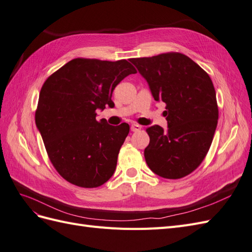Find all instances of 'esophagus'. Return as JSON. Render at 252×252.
I'll list each match as a JSON object with an SVG mask.
<instances>
[{"mask_svg": "<svg viewBox=\"0 0 252 252\" xmlns=\"http://www.w3.org/2000/svg\"><path fill=\"white\" fill-rule=\"evenodd\" d=\"M130 129H131V131L136 132V131H140V130H141L142 126H140V125H138V124H132L131 127H130Z\"/></svg>", "mask_w": 252, "mask_h": 252, "instance_id": "34e87169", "label": "esophagus"}]
</instances>
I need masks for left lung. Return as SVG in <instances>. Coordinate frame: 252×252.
I'll use <instances>...</instances> for the list:
<instances>
[{"mask_svg":"<svg viewBox=\"0 0 252 252\" xmlns=\"http://www.w3.org/2000/svg\"><path fill=\"white\" fill-rule=\"evenodd\" d=\"M148 83L154 98L166 104V130L147 128L144 150L149 168L165 179H181L207 155L219 119L216 90L207 72L185 55L168 52L130 59Z\"/></svg>","mask_w":252,"mask_h":252,"instance_id":"8db88e82","label":"left lung"}]
</instances>
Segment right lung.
<instances>
[{
  "mask_svg": "<svg viewBox=\"0 0 252 252\" xmlns=\"http://www.w3.org/2000/svg\"><path fill=\"white\" fill-rule=\"evenodd\" d=\"M132 73L135 68L126 60L78 58L45 81L35 124L52 165L71 184L95 188L114 173L129 125L98 122L95 111L113 107V89Z\"/></svg>",
  "mask_w": 252,
  "mask_h": 252,
  "instance_id": "right-lung-1",
  "label": "right lung"
}]
</instances>
